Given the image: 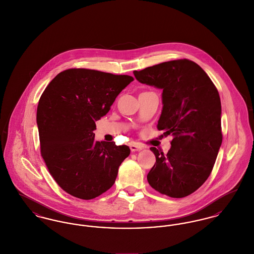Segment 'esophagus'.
Wrapping results in <instances>:
<instances>
[{
  "label": "esophagus",
  "instance_id": "1",
  "mask_svg": "<svg viewBox=\"0 0 254 254\" xmlns=\"http://www.w3.org/2000/svg\"><path fill=\"white\" fill-rule=\"evenodd\" d=\"M142 146L139 144V143H136V142H131L130 143V149L132 152H135V151H140L142 150Z\"/></svg>",
  "mask_w": 254,
  "mask_h": 254
}]
</instances>
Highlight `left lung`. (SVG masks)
I'll list each match as a JSON object with an SVG mask.
<instances>
[{"label":"left lung","mask_w":254,"mask_h":254,"mask_svg":"<svg viewBox=\"0 0 254 254\" xmlns=\"http://www.w3.org/2000/svg\"><path fill=\"white\" fill-rule=\"evenodd\" d=\"M134 75L139 83L163 89L157 128L173 136L167 155L150 148L156 163L147 181L162 194L185 197L207 180L220 150L218 89L202 68L186 59L134 71Z\"/></svg>","instance_id":"left-lung-1"}]
</instances>
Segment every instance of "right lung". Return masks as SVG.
Segmentation results:
<instances>
[{
  "mask_svg": "<svg viewBox=\"0 0 254 254\" xmlns=\"http://www.w3.org/2000/svg\"><path fill=\"white\" fill-rule=\"evenodd\" d=\"M134 78L74 68L59 73L42 93L36 113L41 156L67 193L92 199L114 185L127 145L95 141V121L107 115Z\"/></svg>",
  "mask_w": 254,
  "mask_h": 254,
  "instance_id": "1",
  "label": "right lung"
}]
</instances>
